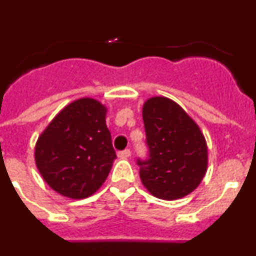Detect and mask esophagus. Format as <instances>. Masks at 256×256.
Returning a JSON list of instances; mask_svg holds the SVG:
<instances>
[{
  "mask_svg": "<svg viewBox=\"0 0 256 256\" xmlns=\"http://www.w3.org/2000/svg\"><path fill=\"white\" fill-rule=\"evenodd\" d=\"M130 154H132V152H130V150H128V148H126V150L118 152V156H119L120 159H128V158L130 156Z\"/></svg>",
  "mask_w": 256,
  "mask_h": 256,
  "instance_id": "1",
  "label": "esophagus"
}]
</instances>
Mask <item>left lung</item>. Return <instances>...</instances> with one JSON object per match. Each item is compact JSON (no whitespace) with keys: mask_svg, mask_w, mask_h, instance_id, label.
I'll return each instance as SVG.
<instances>
[{"mask_svg":"<svg viewBox=\"0 0 256 256\" xmlns=\"http://www.w3.org/2000/svg\"><path fill=\"white\" fill-rule=\"evenodd\" d=\"M148 159L138 160L142 184L162 200L195 191L208 170V146L200 126L168 97L148 98L142 108Z\"/></svg>","mask_w":256,"mask_h":256,"instance_id":"1","label":"left lung"}]
</instances>
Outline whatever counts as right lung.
<instances>
[{
	"label": "right lung",
	"mask_w": 256,
	"mask_h": 256,
	"mask_svg": "<svg viewBox=\"0 0 256 256\" xmlns=\"http://www.w3.org/2000/svg\"><path fill=\"white\" fill-rule=\"evenodd\" d=\"M108 108L83 97L70 102L40 133L34 160L44 182L61 196L80 200L94 195L116 159L106 126Z\"/></svg>",
	"instance_id": "obj_1"
}]
</instances>
